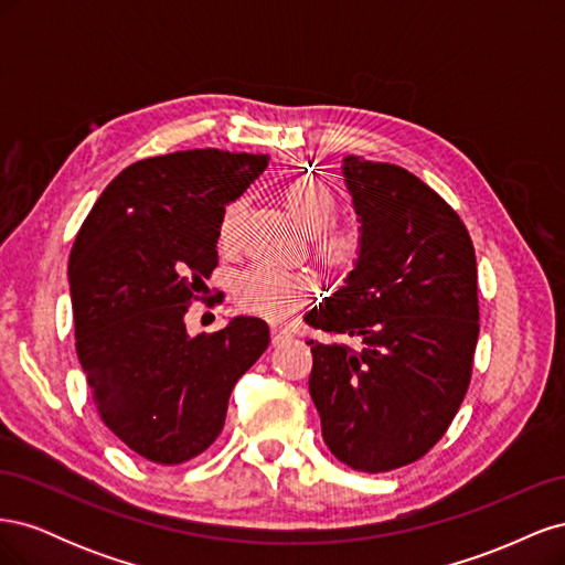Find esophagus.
Instances as JSON below:
<instances>
[{
	"label": "esophagus",
	"mask_w": 565,
	"mask_h": 565,
	"mask_svg": "<svg viewBox=\"0 0 565 565\" xmlns=\"http://www.w3.org/2000/svg\"><path fill=\"white\" fill-rule=\"evenodd\" d=\"M289 337H292V332L285 330V328H278V324H273V328H270L273 344H282V341H287Z\"/></svg>",
	"instance_id": "1"
}]
</instances>
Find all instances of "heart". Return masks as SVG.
<instances>
[{
	"label": "heart",
	"mask_w": 565,
	"mask_h": 565,
	"mask_svg": "<svg viewBox=\"0 0 565 565\" xmlns=\"http://www.w3.org/2000/svg\"><path fill=\"white\" fill-rule=\"evenodd\" d=\"M285 202L301 226L318 231L316 245L324 259L334 266H347L355 259L358 249H361V237L355 231H320L330 224L337 210V200L328 183L313 177L297 179L287 185ZM237 214H241V202H231L221 214L218 241L224 245L233 241ZM233 292L245 311L268 320H282L311 299L313 280L306 273L287 270L273 264H256L235 278Z\"/></svg>",
	"instance_id": "b5f03b06"
}]
</instances>
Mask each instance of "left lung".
<instances>
[{"label":"left lung","mask_w":565,"mask_h":565,"mask_svg":"<svg viewBox=\"0 0 565 565\" xmlns=\"http://www.w3.org/2000/svg\"><path fill=\"white\" fill-rule=\"evenodd\" d=\"M361 221L353 270L303 316L316 330L362 341H306L322 440L347 467L413 465L448 431L465 401L478 341L476 254L450 204L407 169L347 156Z\"/></svg>","instance_id":"8db88e82"}]
</instances>
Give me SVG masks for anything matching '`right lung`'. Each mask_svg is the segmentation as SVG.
<instances>
[{
	"mask_svg": "<svg viewBox=\"0 0 565 565\" xmlns=\"http://www.w3.org/2000/svg\"><path fill=\"white\" fill-rule=\"evenodd\" d=\"M268 156L179 150L122 169L67 264L75 349L100 419L129 450L181 465L224 429L235 382L268 347L262 318L191 337L185 311L218 264V224Z\"/></svg>",
	"mask_w": 565,
	"mask_h": 565,
	"instance_id": "right-lung-1",
	"label": "right lung"
}]
</instances>
